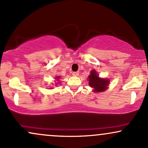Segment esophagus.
Masks as SVG:
<instances>
[{"instance_id": "1", "label": "esophagus", "mask_w": 148, "mask_h": 148, "mask_svg": "<svg viewBox=\"0 0 148 148\" xmlns=\"http://www.w3.org/2000/svg\"><path fill=\"white\" fill-rule=\"evenodd\" d=\"M72 75L73 76H79V73L76 72H72Z\"/></svg>"}]
</instances>
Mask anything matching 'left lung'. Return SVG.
<instances>
[{
    "label": "left lung",
    "mask_w": 148,
    "mask_h": 148,
    "mask_svg": "<svg viewBox=\"0 0 148 148\" xmlns=\"http://www.w3.org/2000/svg\"><path fill=\"white\" fill-rule=\"evenodd\" d=\"M89 86L94 89V92H102L106 90L109 81L103 79H100L95 70L91 71L90 74L88 76Z\"/></svg>",
    "instance_id": "1"
}]
</instances>
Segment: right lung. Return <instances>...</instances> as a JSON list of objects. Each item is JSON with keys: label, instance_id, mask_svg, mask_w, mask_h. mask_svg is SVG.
I'll return each instance as SVG.
<instances>
[{"label": "right lung", "instance_id": "right-lung-1", "mask_svg": "<svg viewBox=\"0 0 148 148\" xmlns=\"http://www.w3.org/2000/svg\"><path fill=\"white\" fill-rule=\"evenodd\" d=\"M56 79L58 80H58H59V77H58V76H57V77H56Z\"/></svg>", "mask_w": 148, "mask_h": 148}]
</instances>
